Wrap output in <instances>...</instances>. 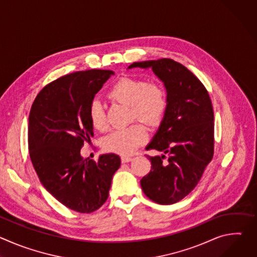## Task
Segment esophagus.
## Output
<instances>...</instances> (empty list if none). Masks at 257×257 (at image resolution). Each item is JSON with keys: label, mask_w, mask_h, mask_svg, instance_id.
I'll list each match as a JSON object with an SVG mask.
<instances>
[{"label": "esophagus", "mask_w": 257, "mask_h": 257, "mask_svg": "<svg viewBox=\"0 0 257 257\" xmlns=\"http://www.w3.org/2000/svg\"><path fill=\"white\" fill-rule=\"evenodd\" d=\"M133 159L132 158H130V157H122L121 158V161H122V163L123 164H125V163H129V162H131Z\"/></svg>", "instance_id": "1"}]
</instances>
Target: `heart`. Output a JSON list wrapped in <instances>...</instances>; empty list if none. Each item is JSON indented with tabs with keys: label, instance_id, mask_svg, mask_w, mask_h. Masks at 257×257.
<instances>
[{
	"label": "heart",
	"instance_id": "1",
	"mask_svg": "<svg viewBox=\"0 0 257 257\" xmlns=\"http://www.w3.org/2000/svg\"><path fill=\"white\" fill-rule=\"evenodd\" d=\"M112 99L130 105L132 119H139L148 124L158 123L167 107V94L158 81H146L143 78L123 77L108 92ZM89 119L97 130L107 126L104 104L93 99L89 105ZM148 138V131L141 124H134L125 129L113 131L103 139V148L122 156L132 155Z\"/></svg>",
	"mask_w": 257,
	"mask_h": 257
}]
</instances>
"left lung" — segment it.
I'll list each match as a JSON object with an SVG mask.
<instances>
[{
    "label": "left lung",
    "instance_id": "obj_1",
    "mask_svg": "<svg viewBox=\"0 0 257 257\" xmlns=\"http://www.w3.org/2000/svg\"><path fill=\"white\" fill-rule=\"evenodd\" d=\"M152 69L167 90V107L146 150L151 172L141 181L144 194L159 204H173L197 185L213 156V109L207 90L185 66L171 59L135 62L128 69ZM168 156L165 161L164 155Z\"/></svg>",
    "mask_w": 257,
    "mask_h": 257
}]
</instances>
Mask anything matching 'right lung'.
Here are the masks:
<instances>
[{
    "mask_svg": "<svg viewBox=\"0 0 257 257\" xmlns=\"http://www.w3.org/2000/svg\"><path fill=\"white\" fill-rule=\"evenodd\" d=\"M112 70L72 73L45 86L29 114L28 148L33 168L44 187L62 204L89 213L107 199L120 157L83 159L80 150L93 136L89 105Z\"/></svg>",
    "mask_w": 257,
    "mask_h": 257,
    "instance_id": "obj_1",
    "label": "right lung"
}]
</instances>
